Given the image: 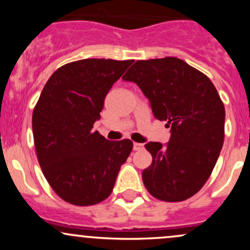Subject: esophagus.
I'll return each instance as SVG.
<instances>
[{
	"label": "esophagus",
	"instance_id": "34e87169",
	"mask_svg": "<svg viewBox=\"0 0 250 250\" xmlns=\"http://www.w3.org/2000/svg\"><path fill=\"white\" fill-rule=\"evenodd\" d=\"M142 149H143L142 143H137V142L134 143V150H142Z\"/></svg>",
	"mask_w": 250,
	"mask_h": 250
}]
</instances>
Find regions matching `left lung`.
Returning <instances> with one entry per match:
<instances>
[{"instance_id":"obj_1","label":"left lung","mask_w":250,"mask_h":250,"mask_svg":"<svg viewBox=\"0 0 250 250\" xmlns=\"http://www.w3.org/2000/svg\"><path fill=\"white\" fill-rule=\"evenodd\" d=\"M122 79L139 85L154 116L170 128L167 145L145 146L153 156L142 173L146 188L167 202L189 199L207 182L225 140L226 111L216 88L176 57L136 61Z\"/></svg>"}]
</instances>
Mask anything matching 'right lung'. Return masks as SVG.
<instances>
[{
  "label": "right lung",
  "instance_id": "obj_1",
  "mask_svg": "<svg viewBox=\"0 0 250 250\" xmlns=\"http://www.w3.org/2000/svg\"><path fill=\"white\" fill-rule=\"evenodd\" d=\"M134 61L85 59L59 68L33 111L34 143L43 175L65 202L91 206L113 191L130 140L109 141L93 125L104 99Z\"/></svg>",
  "mask_w": 250,
  "mask_h": 250
}]
</instances>
